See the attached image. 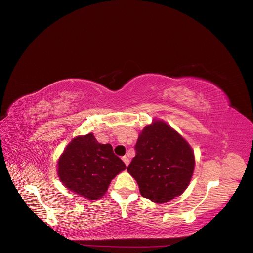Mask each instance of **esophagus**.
Instances as JSON below:
<instances>
[{
	"label": "esophagus",
	"instance_id": "34e87169",
	"mask_svg": "<svg viewBox=\"0 0 253 253\" xmlns=\"http://www.w3.org/2000/svg\"><path fill=\"white\" fill-rule=\"evenodd\" d=\"M123 161L125 162V164L126 165V167H127V165H128V163H129V160H128V158H127V157H123Z\"/></svg>",
	"mask_w": 253,
	"mask_h": 253
}]
</instances>
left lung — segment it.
Returning a JSON list of instances; mask_svg holds the SVG:
<instances>
[{
  "instance_id": "obj_1",
  "label": "left lung",
  "mask_w": 253,
  "mask_h": 253,
  "mask_svg": "<svg viewBox=\"0 0 253 253\" xmlns=\"http://www.w3.org/2000/svg\"><path fill=\"white\" fill-rule=\"evenodd\" d=\"M135 152L126 170L137 181L142 197L165 203L187 188L195 169L194 152L168 124L156 121L146 126Z\"/></svg>"
}]
</instances>
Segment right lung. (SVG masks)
<instances>
[{
  "mask_svg": "<svg viewBox=\"0 0 253 253\" xmlns=\"http://www.w3.org/2000/svg\"><path fill=\"white\" fill-rule=\"evenodd\" d=\"M126 169L112 145L98 143L93 134L74 138L58 160L63 184L89 200L101 198L111 181Z\"/></svg>",
  "mask_w": 253,
  "mask_h": 253,
  "instance_id": "obj_1",
  "label": "right lung"
}]
</instances>
